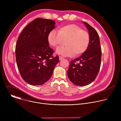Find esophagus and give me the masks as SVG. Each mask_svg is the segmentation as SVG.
Listing matches in <instances>:
<instances>
[{"mask_svg": "<svg viewBox=\"0 0 121 121\" xmlns=\"http://www.w3.org/2000/svg\"><path fill=\"white\" fill-rule=\"evenodd\" d=\"M59 60H60V61H61V60H63V59H64V58H63V57H62L60 56H59Z\"/></svg>", "mask_w": 121, "mask_h": 121, "instance_id": "1", "label": "esophagus"}]
</instances>
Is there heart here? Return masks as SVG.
Returning <instances> with one entry per match:
<instances>
[{
	"label": "heart",
	"mask_w": 121,
	"mask_h": 121,
	"mask_svg": "<svg viewBox=\"0 0 121 121\" xmlns=\"http://www.w3.org/2000/svg\"><path fill=\"white\" fill-rule=\"evenodd\" d=\"M49 43L53 46L59 44L62 39H66L65 46L56 48V53L63 56H71L80 55L87 49L90 36L88 31L83 30L80 27L74 24L64 26L58 30H53L48 35Z\"/></svg>",
	"instance_id": "heart-1"
}]
</instances>
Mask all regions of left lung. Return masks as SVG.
<instances>
[{
	"label": "left lung",
	"mask_w": 121,
	"mask_h": 121,
	"mask_svg": "<svg viewBox=\"0 0 121 121\" xmlns=\"http://www.w3.org/2000/svg\"><path fill=\"white\" fill-rule=\"evenodd\" d=\"M83 22L89 32L90 43L81 56L71 61L67 71L70 80L75 85L79 86L89 85L95 80L99 70L101 57L98 32L88 23Z\"/></svg>",
	"instance_id": "8db88e82"
}]
</instances>
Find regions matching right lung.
Listing matches in <instances>:
<instances>
[{"label": "right lung", "mask_w": 121, "mask_h": 121, "mask_svg": "<svg viewBox=\"0 0 121 121\" xmlns=\"http://www.w3.org/2000/svg\"><path fill=\"white\" fill-rule=\"evenodd\" d=\"M52 20L36 18L28 24L17 40L16 59L20 73L27 83L42 85L51 77L59 56H53L48 35L55 27Z\"/></svg>", "instance_id": "right-lung-1"}]
</instances>
